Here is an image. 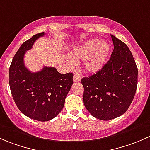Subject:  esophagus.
Listing matches in <instances>:
<instances>
[{
    "mask_svg": "<svg viewBox=\"0 0 150 150\" xmlns=\"http://www.w3.org/2000/svg\"><path fill=\"white\" fill-rule=\"evenodd\" d=\"M80 81H81V76H80V75L75 74L74 75V82H79Z\"/></svg>",
    "mask_w": 150,
    "mask_h": 150,
    "instance_id": "34e87169",
    "label": "esophagus"
}]
</instances>
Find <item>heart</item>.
Returning <instances> with one entry per match:
<instances>
[{"mask_svg":"<svg viewBox=\"0 0 150 150\" xmlns=\"http://www.w3.org/2000/svg\"><path fill=\"white\" fill-rule=\"evenodd\" d=\"M110 45L98 39H92L75 47L71 53L69 63L74 65V61L85 60L84 68L87 71L95 73L104 66L110 54Z\"/></svg>","mask_w":150,"mask_h":150,"instance_id":"b5f03b06","label":"heart"}]
</instances>
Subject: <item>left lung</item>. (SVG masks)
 I'll list each match as a JSON object with an SVG mask.
<instances>
[{"mask_svg":"<svg viewBox=\"0 0 150 150\" xmlns=\"http://www.w3.org/2000/svg\"><path fill=\"white\" fill-rule=\"evenodd\" d=\"M114 49L110 58L95 74L84 77V104L92 116L109 121L123 115L134 100L138 69L128 46L111 35Z\"/></svg>","mask_w":150,"mask_h":150,"instance_id":"left-lung-1","label":"left lung"}]
</instances>
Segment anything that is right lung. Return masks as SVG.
Instances as JSON below:
<instances>
[{
    "mask_svg": "<svg viewBox=\"0 0 150 150\" xmlns=\"http://www.w3.org/2000/svg\"><path fill=\"white\" fill-rule=\"evenodd\" d=\"M44 35V32L38 33L24 42L9 68V85L16 106L26 116L40 121H50L58 115L74 82L72 73L63 74L47 66L34 73L24 66V54Z\"/></svg>",
    "mask_w": 150,
    "mask_h": 150,
    "instance_id": "1",
    "label": "right lung"
}]
</instances>
